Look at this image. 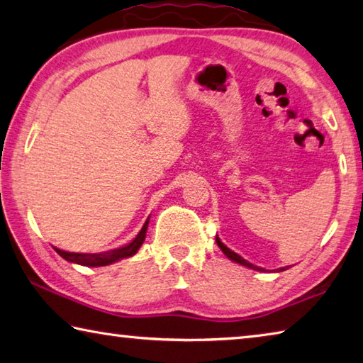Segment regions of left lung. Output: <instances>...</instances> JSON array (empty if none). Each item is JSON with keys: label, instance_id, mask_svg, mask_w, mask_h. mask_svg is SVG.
Wrapping results in <instances>:
<instances>
[{"label": "left lung", "instance_id": "1", "mask_svg": "<svg viewBox=\"0 0 363 363\" xmlns=\"http://www.w3.org/2000/svg\"><path fill=\"white\" fill-rule=\"evenodd\" d=\"M216 242H217V246H219V247L222 249V252L225 254L230 260H233V262H236V263H240V265H245V267H247V268H250V269H255V272H265V269H263V268L252 265V263H250V262H247V260L242 259L241 255H238L236 252H233L232 249H228V247H227L225 245H223V242L219 240V236H216ZM284 269H287V268H279V272H284Z\"/></svg>", "mask_w": 363, "mask_h": 363}]
</instances>
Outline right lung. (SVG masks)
Wrapping results in <instances>:
<instances>
[{"label": "right lung", "instance_id": "obj_1", "mask_svg": "<svg viewBox=\"0 0 363 363\" xmlns=\"http://www.w3.org/2000/svg\"><path fill=\"white\" fill-rule=\"evenodd\" d=\"M147 225H149V219L144 222V225L141 228V232L136 235V238L128 242L127 246L113 249V250H106V252H100V254H79V252H67V250L57 249V254L63 257L65 260H68L71 263H77V265H84V267H106L114 263L117 260L122 259H128V257L135 255L138 252V249L141 247L144 242V238H146V232H147Z\"/></svg>", "mask_w": 363, "mask_h": 363}]
</instances>
